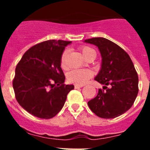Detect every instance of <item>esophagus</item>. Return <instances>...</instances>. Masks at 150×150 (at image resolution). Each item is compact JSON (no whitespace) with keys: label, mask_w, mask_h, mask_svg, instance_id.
<instances>
[{"label":"esophagus","mask_w":150,"mask_h":150,"mask_svg":"<svg viewBox=\"0 0 150 150\" xmlns=\"http://www.w3.org/2000/svg\"><path fill=\"white\" fill-rule=\"evenodd\" d=\"M83 86H79V85H75V86H74V88H82V87H83Z\"/></svg>","instance_id":"obj_1"}]
</instances>
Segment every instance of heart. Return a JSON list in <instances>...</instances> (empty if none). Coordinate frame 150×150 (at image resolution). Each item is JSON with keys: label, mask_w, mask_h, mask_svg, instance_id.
Masks as SVG:
<instances>
[{"label": "heart", "mask_w": 150, "mask_h": 150, "mask_svg": "<svg viewBox=\"0 0 150 150\" xmlns=\"http://www.w3.org/2000/svg\"><path fill=\"white\" fill-rule=\"evenodd\" d=\"M81 52L85 59L87 60L91 58L95 59L96 57V52L92 48L87 46H83L80 48ZM68 54V51L67 50H64L62 53L61 57V67L62 68H66V58ZM93 76L92 71L88 69H84V70H73L71 72H69L67 74V81L71 83L83 86L85 83H86L87 81L91 76Z\"/></svg>", "instance_id": "obj_1"}]
</instances>
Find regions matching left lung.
I'll use <instances>...</instances> for the list:
<instances>
[{
  "instance_id": "1",
  "label": "left lung",
  "mask_w": 150,
  "mask_h": 150,
  "mask_svg": "<svg viewBox=\"0 0 150 150\" xmlns=\"http://www.w3.org/2000/svg\"><path fill=\"white\" fill-rule=\"evenodd\" d=\"M84 42L98 46L102 58L95 80L104 87L88 102V107L100 118L121 116L132 107L138 93V76L133 62L123 49L106 38H94Z\"/></svg>"
}]
</instances>
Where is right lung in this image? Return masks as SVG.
<instances>
[{
  "label": "right lung",
  "mask_w": 150,
  "mask_h": 150,
  "mask_svg": "<svg viewBox=\"0 0 150 150\" xmlns=\"http://www.w3.org/2000/svg\"><path fill=\"white\" fill-rule=\"evenodd\" d=\"M71 41L50 40L30 47L16 67L13 87L16 100L27 112L48 120L62 109L74 85L64 84L61 57Z\"/></svg>",
  "instance_id": "obj_1"
}]
</instances>
